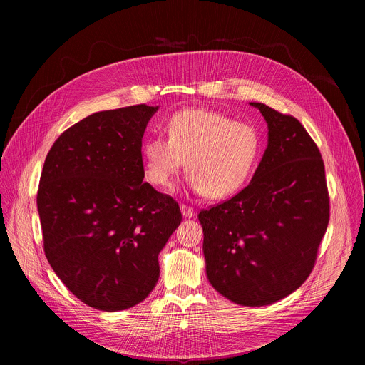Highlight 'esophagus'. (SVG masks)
I'll use <instances>...</instances> for the list:
<instances>
[{
	"label": "esophagus",
	"mask_w": 365,
	"mask_h": 365,
	"mask_svg": "<svg viewBox=\"0 0 365 365\" xmlns=\"http://www.w3.org/2000/svg\"><path fill=\"white\" fill-rule=\"evenodd\" d=\"M180 211L185 218H192L195 217V212H196L192 206H187V205H180Z\"/></svg>",
	"instance_id": "34e87169"
}]
</instances>
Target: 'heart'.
<instances>
[{
  "mask_svg": "<svg viewBox=\"0 0 365 365\" xmlns=\"http://www.w3.org/2000/svg\"><path fill=\"white\" fill-rule=\"evenodd\" d=\"M166 133L168 137L150 135L141 144L147 180L170 189L186 160L189 187L210 199H224L240 190L262 147L251 124L207 108L176 111L168 121Z\"/></svg>",
  "mask_w": 365,
  "mask_h": 365,
  "instance_id": "1",
  "label": "heart"
}]
</instances>
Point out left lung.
Returning a JSON list of instances; mask_svg holds the SVG:
<instances>
[{
	"instance_id": "1",
	"label": "left lung",
	"mask_w": 365,
	"mask_h": 365,
	"mask_svg": "<svg viewBox=\"0 0 365 365\" xmlns=\"http://www.w3.org/2000/svg\"><path fill=\"white\" fill-rule=\"evenodd\" d=\"M269 144L251 182L199 212L206 276L242 306L274 303L314 270L329 222L325 166L317 143L292 115L251 102Z\"/></svg>"
}]
</instances>
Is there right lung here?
I'll return each mask as SVG.
<instances>
[{"instance_id": "add662e5", "label": "right lung", "mask_w": 365, "mask_h": 365, "mask_svg": "<svg viewBox=\"0 0 365 365\" xmlns=\"http://www.w3.org/2000/svg\"><path fill=\"white\" fill-rule=\"evenodd\" d=\"M158 107L95 113L46 155L37 210L47 262L85 304L115 312L144 300L159 252L179 227V203L143 182L141 140Z\"/></svg>"}]
</instances>
